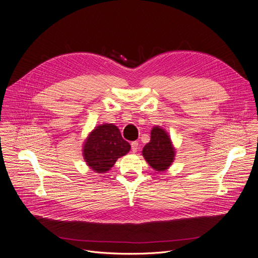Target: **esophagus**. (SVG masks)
Here are the masks:
<instances>
[{"instance_id": "34e87169", "label": "esophagus", "mask_w": 258, "mask_h": 258, "mask_svg": "<svg viewBox=\"0 0 258 258\" xmlns=\"http://www.w3.org/2000/svg\"><path fill=\"white\" fill-rule=\"evenodd\" d=\"M131 149H132L133 152H136V151H137V149H138V142H137V141H133V142L131 143Z\"/></svg>"}]
</instances>
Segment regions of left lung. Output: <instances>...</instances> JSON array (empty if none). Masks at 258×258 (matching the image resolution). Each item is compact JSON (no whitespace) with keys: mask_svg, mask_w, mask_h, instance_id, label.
<instances>
[{"mask_svg":"<svg viewBox=\"0 0 258 258\" xmlns=\"http://www.w3.org/2000/svg\"><path fill=\"white\" fill-rule=\"evenodd\" d=\"M150 135V141L144 146L142 155L154 170L164 171L171 165L175 155L170 137L158 126L152 128Z\"/></svg>","mask_w":258,"mask_h":258,"instance_id":"1","label":"left lung"}]
</instances>
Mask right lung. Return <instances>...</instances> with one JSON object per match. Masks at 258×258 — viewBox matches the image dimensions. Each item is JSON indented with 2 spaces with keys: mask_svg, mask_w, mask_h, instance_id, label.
I'll return each mask as SVG.
<instances>
[{
  "mask_svg": "<svg viewBox=\"0 0 258 258\" xmlns=\"http://www.w3.org/2000/svg\"><path fill=\"white\" fill-rule=\"evenodd\" d=\"M130 144L123 139L120 130L113 124L97 126L86 139L83 148L85 161L95 172L105 173L118 158L127 154Z\"/></svg>",
  "mask_w": 258,
  "mask_h": 258,
  "instance_id": "1",
  "label": "right lung"
}]
</instances>
